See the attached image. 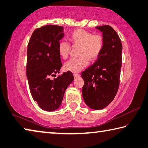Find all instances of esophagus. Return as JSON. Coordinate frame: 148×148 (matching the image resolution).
Listing matches in <instances>:
<instances>
[{"label": "esophagus", "mask_w": 148, "mask_h": 148, "mask_svg": "<svg viewBox=\"0 0 148 148\" xmlns=\"http://www.w3.org/2000/svg\"><path fill=\"white\" fill-rule=\"evenodd\" d=\"M79 76H80V74H77V73H74V78L79 77Z\"/></svg>", "instance_id": "obj_1"}]
</instances>
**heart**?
I'll use <instances>...</instances> for the list:
<instances>
[{
    "instance_id": "1",
    "label": "heart",
    "mask_w": 148,
    "mask_h": 148,
    "mask_svg": "<svg viewBox=\"0 0 148 148\" xmlns=\"http://www.w3.org/2000/svg\"><path fill=\"white\" fill-rule=\"evenodd\" d=\"M69 40L73 47H79L77 54L79 57L66 62L63 67L66 71L77 72L82 71L90 61L96 60L103 51L104 38L100 34H93L83 29L74 30L69 35ZM60 56L66 59L70 54L71 45L67 42H60L58 47Z\"/></svg>"
}]
</instances>
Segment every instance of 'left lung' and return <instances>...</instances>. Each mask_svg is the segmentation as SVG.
<instances>
[{"mask_svg": "<svg viewBox=\"0 0 148 148\" xmlns=\"http://www.w3.org/2000/svg\"><path fill=\"white\" fill-rule=\"evenodd\" d=\"M95 28L103 33L104 47L94 64L82 72V95L89 108L101 110L114 100L118 91L123 47L119 36L111 26Z\"/></svg>", "mask_w": 148, "mask_h": 148, "instance_id": "1", "label": "left lung"}]
</instances>
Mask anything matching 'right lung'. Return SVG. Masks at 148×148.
<instances>
[{
  "label": "right lung",
  "mask_w": 148,
  "mask_h": 148,
  "mask_svg": "<svg viewBox=\"0 0 148 148\" xmlns=\"http://www.w3.org/2000/svg\"><path fill=\"white\" fill-rule=\"evenodd\" d=\"M63 36L62 26L44 25L34 31L27 45L26 74L30 92L45 111L59 108L66 88L74 80L70 71L50 79L60 73L62 66L58 47Z\"/></svg>",
  "instance_id": "add662e5"
}]
</instances>
